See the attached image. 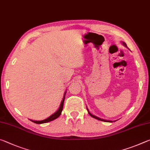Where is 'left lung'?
<instances>
[{"mask_svg":"<svg viewBox=\"0 0 150 150\" xmlns=\"http://www.w3.org/2000/svg\"><path fill=\"white\" fill-rule=\"evenodd\" d=\"M122 45H124V46H125V47H127V45H126V44L125 42H122ZM87 111H88V113L89 114V115H90L91 116H92L93 118H95V119H97V120H101V121H104V122H115V121H116V120L112 121V120H104V119L100 118L97 117V116H95V115H93L92 114H91V112H89V110H88V109L87 108Z\"/></svg>","mask_w":150,"mask_h":150,"instance_id":"obj_1","label":"left lung"}]
</instances>
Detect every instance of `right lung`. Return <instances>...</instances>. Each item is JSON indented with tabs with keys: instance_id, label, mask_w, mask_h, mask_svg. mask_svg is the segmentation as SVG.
Segmentation results:
<instances>
[{
	"instance_id": "obj_1",
	"label": "right lung",
	"mask_w": 150,
	"mask_h": 150,
	"mask_svg": "<svg viewBox=\"0 0 150 150\" xmlns=\"http://www.w3.org/2000/svg\"><path fill=\"white\" fill-rule=\"evenodd\" d=\"M65 94L66 92H65L64 95H63V98L62 100V103L60 104V106H59V108H58V110L55 112V113L53 114V115H51L49 117L47 118L46 119H45V120H30L32 122L34 123H36V124H44V123H47L48 122H50V121H52L55 120V119L57 118L59 116L61 115V114H62V112L63 110V103H64V100H65Z\"/></svg>"
}]
</instances>
